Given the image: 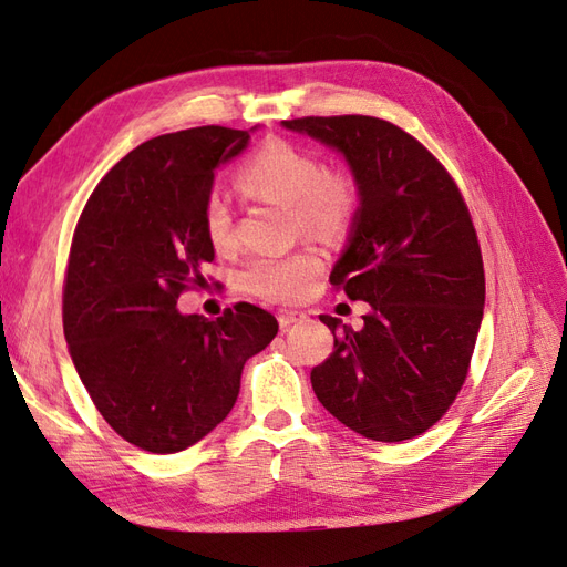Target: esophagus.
<instances>
[{
  "label": "esophagus",
  "instance_id": "obj_1",
  "mask_svg": "<svg viewBox=\"0 0 567 567\" xmlns=\"http://www.w3.org/2000/svg\"><path fill=\"white\" fill-rule=\"evenodd\" d=\"M300 319H305V312H300V310H279V326L284 331L288 329V326L298 323Z\"/></svg>",
  "mask_w": 567,
  "mask_h": 567
}]
</instances>
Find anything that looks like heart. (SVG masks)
<instances>
[{
  "instance_id": "obj_1",
  "label": "heart",
  "mask_w": 567,
  "mask_h": 567,
  "mask_svg": "<svg viewBox=\"0 0 567 567\" xmlns=\"http://www.w3.org/2000/svg\"><path fill=\"white\" fill-rule=\"evenodd\" d=\"M241 188L257 196L293 205L300 225L317 236H336L348 227L357 205V184L346 173H329L315 151L286 140L257 148L236 175ZM203 229L217 250L234 246L227 200L213 192L203 203ZM321 274L315 250L290 255H257L241 271L248 293L269 302H296L310 293Z\"/></svg>"
}]
</instances>
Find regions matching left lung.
<instances>
[{
    "mask_svg": "<svg viewBox=\"0 0 567 567\" xmlns=\"http://www.w3.org/2000/svg\"><path fill=\"white\" fill-rule=\"evenodd\" d=\"M338 148L352 167L359 210L331 284L367 300L362 329L319 315L333 354L312 369L319 402L379 442L435 425L466 383L483 321L485 267L456 182L402 127L373 115L284 120Z\"/></svg>",
    "mask_w": 567,
    "mask_h": 567,
    "instance_id": "left-lung-1",
    "label": "left lung"
}]
</instances>
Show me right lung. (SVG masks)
<instances>
[{
    "instance_id": "obj_1",
    "label": "right lung",
    "mask_w": 567,
    "mask_h": 567,
    "mask_svg": "<svg viewBox=\"0 0 567 567\" xmlns=\"http://www.w3.org/2000/svg\"><path fill=\"white\" fill-rule=\"evenodd\" d=\"M248 130L161 134L109 169L78 219L63 281V333L99 414L134 447L175 454L227 419L248 359L279 323L236 302L217 319L179 315L215 260L203 203L215 167Z\"/></svg>"
}]
</instances>
